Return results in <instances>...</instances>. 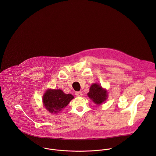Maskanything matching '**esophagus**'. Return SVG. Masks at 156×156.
<instances>
[{"label": "esophagus", "mask_w": 156, "mask_h": 156, "mask_svg": "<svg viewBox=\"0 0 156 156\" xmlns=\"http://www.w3.org/2000/svg\"><path fill=\"white\" fill-rule=\"evenodd\" d=\"M75 94H76V95L77 96V97H82V96L83 95L82 92L81 91H77V92H76Z\"/></svg>", "instance_id": "1"}]
</instances>
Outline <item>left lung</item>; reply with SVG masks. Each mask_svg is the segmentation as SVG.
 I'll list each match as a JSON object with an SVG mask.
<instances>
[{
	"mask_svg": "<svg viewBox=\"0 0 156 156\" xmlns=\"http://www.w3.org/2000/svg\"><path fill=\"white\" fill-rule=\"evenodd\" d=\"M88 96L97 105H101L108 98V92L106 89H103L101 86L97 83L91 85Z\"/></svg>",
	"mask_w": 156,
	"mask_h": 156,
	"instance_id": "8db88e82",
	"label": "left lung"
}]
</instances>
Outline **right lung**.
I'll use <instances>...</instances> for the list:
<instances>
[{
    "label": "right lung",
    "mask_w": 156,
    "mask_h": 156,
    "mask_svg": "<svg viewBox=\"0 0 156 156\" xmlns=\"http://www.w3.org/2000/svg\"><path fill=\"white\" fill-rule=\"evenodd\" d=\"M73 98V95L66 94L61 89H48L43 95V101L48 111L57 114L65 108Z\"/></svg>",
    "instance_id": "right-lung-1"
}]
</instances>
